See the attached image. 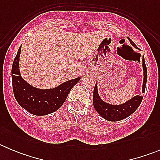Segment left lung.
I'll use <instances>...</instances> for the list:
<instances>
[{"label": "left lung", "mask_w": 160, "mask_h": 160, "mask_svg": "<svg viewBox=\"0 0 160 160\" xmlns=\"http://www.w3.org/2000/svg\"><path fill=\"white\" fill-rule=\"evenodd\" d=\"M129 41L134 47L138 49L132 40L129 39ZM142 69L143 83L142 91V93H144L145 90H146V81H147V69H146V63H145L144 57H142ZM142 98L143 97L137 95L122 104L114 105V104H108L101 99L99 94H98V84H96L94 87V90H93V104L95 110L103 118L107 121H111V122H118V121L122 120L133 114L140 105L142 101Z\"/></svg>", "instance_id": "8db88e82"}]
</instances>
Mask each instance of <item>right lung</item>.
<instances>
[{
  "label": "right lung",
  "instance_id": "1",
  "mask_svg": "<svg viewBox=\"0 0 160 160\" xmlns=\"http://www.w3.org/2000/svg\"><path fill=\"white\" fill-rule=\"evenodd\" d=\"M20 46L12 64L11 78L14 98L21 107L34 115L43 116L60 108L69 93L80 77L68 80L52 89H38L31 86L22 77L19 70Z\"/></svg>",
  "mask_w": 160,
  "mask_h": 160
}]
</instances>
